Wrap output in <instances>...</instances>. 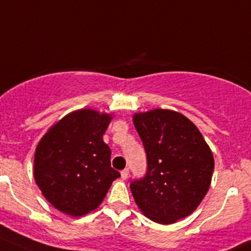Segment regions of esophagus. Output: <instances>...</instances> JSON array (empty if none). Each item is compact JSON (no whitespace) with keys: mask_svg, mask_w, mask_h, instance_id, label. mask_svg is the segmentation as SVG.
I'll return each instance as SVG.
<instances>
[{"mask_svg":"<svg viewBox=\"0 0 251 251\" xmlns=\"http://www.w3.org/2000/svg\"><path fill=\"white\" fill-rule=\"evenodd\" d=\"M127 176H128V169L121 170V177L125 180V179H127Z\"/></svg>","mask_w":251,"mask_h":251,"instance_id":"obj_1","label":"esophagus"}]
</instances>
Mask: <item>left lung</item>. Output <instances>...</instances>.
I'll list each match as a JSON object with an SVG mask.
<instances>
[{
	"mask_svg": "<svg viewBox=\"0 0 251 251\" xmlns=\"http://www.w3.org/2000/svg\"><path fill=\"white\" fill-rule=\"evenodd\" d=\"M147 154V172L132 180L131 193L153 222L170 225L200 205L212 179L215 160L199 128L186 116L154 109L133 115Z\"/></svg>",
	"mask_w": 251,
	"mask_h": 251,
	"instance_id": "1",
	"label": "left lung"
}]
</instances>
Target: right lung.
<instances>
[{
  "mask_svg": "<svg viewBox=\"0 0 251 251\" xmlns=\"http://www.w3.org/2000/svg\"><path fill=\"white\" fill-rule=\"evenodd\" d=\"M113 116L81 109L61 119L35 150L34 177L44 198L61 212L79 217L96 210L111 182V151L103 135Z\"/></svg>",
  "mask_w": 251,
  "mask_h": 251,
  "instance_id": "right-lung-1",
  "label": "right lung"
}]
</instances>
